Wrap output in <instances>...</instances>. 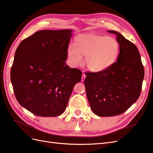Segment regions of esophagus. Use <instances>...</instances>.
Segmentation results:
<instances>
[{
  "mask_svg": "<svg viewBox=\"0 0 153 153\" xmlns=\"http://www.w3.org/2000/svg\"><path fill=\"white\" fill-rule=\"evenodd\" d=\"M85 77H86V76H85V74H82V76H81V81H82V82H83V81H84V79H85Z\"/></svg>",
  "mask_w": 153,
  "mask_h": 153,
  "instance_id": "1",
  "label": "esophagus"
}]
</instances>
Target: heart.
<instances>
[{
	"instance_id": "obj_1",
	"label": "heart",
	"mask_w": 153,
	"mask_h": 153,
	"mask_svg": "<svg viewBox=\"0 0 153 153\" xmlns=\"http://www.w3.org/2000/svg\"><path fill=\"white\" fill-rule=\"evenodd\" d=\"M120 52V45L113 37L94 34H83L77 36L74 46L67 51L69 65L77 67L83 63L85 57L87 68L91 72H100L114 64Z\"/></svg>"
}]
</instances>
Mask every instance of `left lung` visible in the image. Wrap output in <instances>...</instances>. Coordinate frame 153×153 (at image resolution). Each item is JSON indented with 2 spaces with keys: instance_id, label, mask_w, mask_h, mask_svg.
I'll return each mask as SVG.
<instances>
[{
  "instance_id": "left-lung-1",
  "label": "left lung",
  "mask_w": 153,
  "mask_h": 153,
  "mask_svg": "<svg viewBox=\"0 0 153 153\" xmlns=\"http://www.w3.org/2000/svg\"><path fill=\"white\" fill-rule=\"evenodd\" d=\"M120 45L117 61L105 71L87 72L84 84L90 107L99 117H112L125 112L140 97L144 78L138 49L117 31Z\"/></svg>"
}]
</instances>
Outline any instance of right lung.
Instances as JSON below:
<instances>
[{"label": "right lung", "instance_id": "1", "mask_svg": "<svg viewBox=\"0 0 153 153\" xmlns=\"http://www.w3.org/2000/svg\"><path fill=\"white\" fill-rule=\"evenodd\" d=\"M72 33L70 29L38 31L16 49L10 72L14 94L35 115H61L74 85L81 79L82 72L66 64Z\"/></svg>", "mask_w": 153, "mask_h": 153}]
</instances>
